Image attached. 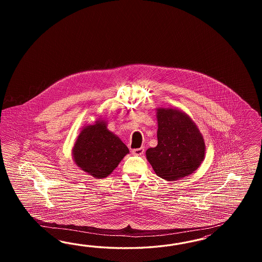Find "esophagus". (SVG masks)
<instances>
[{"mask_svg":"<svg viewBox=\"0 0 262 262\" xmlns=\"http://www.w3.org/2000/svg\"><path fill=\"white\" fill-rule=\"evenodd\" d=\"M143 154H144V148L143 147L133 150V155H135V156H141Z\"/></svg>","mask_w":262,"mask_h":262,"instance_id":"1","label":"esophagus"}]
</instances>
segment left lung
Listing matches in <instances>:
<instances>
[{
  "label": "left lung",
  "instance_id": "left-lung-1",
  "mask_svg": "<svg viewBox=\"0 0 262 262\" xmlns=\"http://www.w3.org/2000/svg\"><path fill=\"white\" fill-rule=\"evenodd\" d=\"M158 145L146 158L159 178L174 182L194 173L205 159L206 144L194 121L183 111L157 108Z\"/></svg>",
  "mask_w": 262,
  "mask_h": 262
}]
</instances>
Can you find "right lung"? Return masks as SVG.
<instances>
[{
	"label": "right lung",
	"instance_id": "add662e5",
	"mask_svg": "<svg viewBox=\"0 0 262 262\" xmlns=\"http://www.w3.org/2000/svg\"><path fill=\"white\" fill-rule=\"evenodd\" d=\"M128 152L119 137L107 129V122L99 119L82 127L73 146L72 157L79 169L96 179H103Z\"/></svg>",
	"mask_w": 262,
	"mask_h": 262
}]
</instances>
